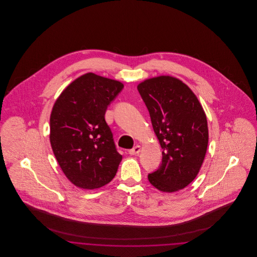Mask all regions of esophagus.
<instances>
[{"mask_svg":"<svg viewBox=\"0 0 257 257\" xmlns=\"http://www.w3.org/2000/svg\"><path fill=\"white\" fill-rule=\"evenodd\" d=\"M141 147L140 146H136V147H133L132 149H130L129 150V154L130 155H136V154H139L140 152H141Z\"/></svg>","mask_w":257,"mask_h":257,"instance_id":"34e87169","label":"esophagus"}]
</instances>
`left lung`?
<instances>
[{"mask_svg": "<svg viewBox=\"0 0 257 257\" xmlns=\"http://www.w3.org/2000/svg\"><path fill=\"white\" fill-rule=\"evenodd\" d=\"M138 90L163 149L159 169L148 180L162 192L182 190L196 178L206 154L205 112L189 86L171 76L146 80Z\"/></svg>", "mask_w": 257, "mask_h": 257, "instance_id": "1", "label": "left lung"}]
</instances>
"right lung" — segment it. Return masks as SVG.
I'll use <instances>...</instances> for the list:
<instances>
[{
  "instance_id": "add662e5",
  "label": "right lung",
  "mask_w": 257,
  "mask_h": 257,
  "mask_svg": "<svg viewBox=\"0 0 257 257\" xmlns=\"http://www.w3.org/2000/svg\"><path fill=\"white\" fill-rule=\"evenodd\" d=\"M123 84L93 73L76 79L62 92L50 117V143L70 182L97 189L115 176L122 156L105 120L108 106Z\"/></svg>"
}]
</instances>
